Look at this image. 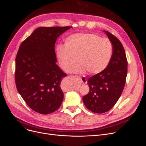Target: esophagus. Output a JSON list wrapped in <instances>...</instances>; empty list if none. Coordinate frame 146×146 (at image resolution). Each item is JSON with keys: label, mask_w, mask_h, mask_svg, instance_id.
I'll return each mask as SVG.
<instances>
[{"label": "esophagus", "mask_w": 146, "mask_h": 146, "mask_svg": "<svg viewBox=\"0 0 146 146\" xmlns=\"http://www.w3.org/2000/svg\"><path fill=\"white\" fill-rule=\"evenodd\" d=\"M80 79V80L82 81V82L83 83H87V80H86V79L85 78V77H79V78Z\"/></svg>", "instance_id": "34e87169"}]
</instances>
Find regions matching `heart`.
Segmentation results:
<instances>
[{"instance_id":"obj_1","label":"heart","mask_w":146,"mask_h":146,"mask_svg":"<svg viewBox=\"0 0 146 146\" xmlns=\"http://www.w3.org/2000/svg\"><path fill=\"white\" fill-rule=\"evenodd\" d=\"M112 53V44L108 38L92 33L72 34L66 38L64 45L56 47L59 65L67 72L72 70L78 60L75 72L81 73L86 70L91 74L101 73L108 66Z\"/></svg>"}]
</instances>
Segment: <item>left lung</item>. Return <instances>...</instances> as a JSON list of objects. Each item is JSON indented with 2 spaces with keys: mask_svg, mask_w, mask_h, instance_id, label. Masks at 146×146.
Masks as SVG:
<instances>
[{
  "mask_svg": "<svg viewBox=\"0 0 146 146\" xmlns=\"http://www.w3.org/2000/svg\"><path fill=\"white\" fill-rule=\"evenodd\" d=\"M105 33L113 45L111 59L102 72L88 79L89 92L83 97L86 108L98 113L110 111L117 103L127 75L128 61L123 45L115 36L107 31Z\"/></svg>",
  "mask_w": 146,
  "mask_h": 146,
  "instance_id": "left-lung-1",
  "label": "left lung"
}]
</instances>
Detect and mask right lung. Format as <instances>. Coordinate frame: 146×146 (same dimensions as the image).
<instances>
[{
    "label": "right lung",
    "mask_w": 146,
    "mask_h": 146,
    "mask_svg": "<svg viewBox=\"0 0 146 146\" xmlns=\"http://www.w3.org/2000/svg\"><path fill=\"white\" fill-rule=\"evenodd\" d=\"M70 28H38L21 43L17 52V90L29 108L39 113L54 112L63 102L60 83L67 74L56 64L54 47L57 38Z\"/></svg>",
    "instance_id": "obj_1"
}]
</instances>
